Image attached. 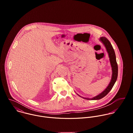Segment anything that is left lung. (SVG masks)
I'll return each mask as SVG.
<instances>
[{
	"label": "left lung",
	"instance_id": "left-lung-1",
	"mask_svg": "<svg viewBox=\"0 0 133 133\" xmlns=\"http://www.w3.org/2000/svg\"><path fill=\"white\" fill-rule=\"evenodd\" d=\"M100 41L103 43L104 46L106 47L107 51L108 54V56L109 57V61L110 63V65L112 69V76L110 82L109 83L108 86L107 88L101 94L98 95L97 96L94 97L92 98H84V99H88V100H98L102 99L104 97H105L106 95L112 89V87L114 85L118 76V65L116 59V55L114 51V50L113 49V47L110 43V42L105 37H102L100 38ZM78 96L81 97L78 95Z\"/></svg>",
	"mask_w": 133,
	"mask_h": 133
}]
</instances>
